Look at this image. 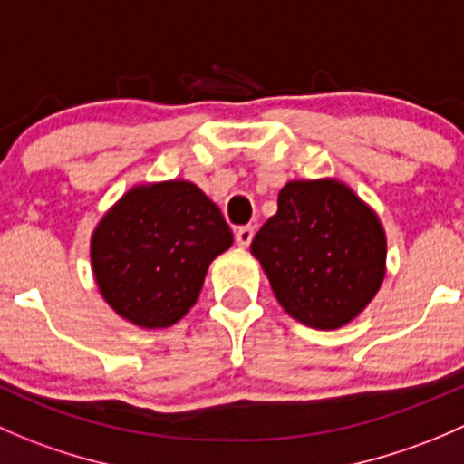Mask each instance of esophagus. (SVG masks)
I'll use <instances>...</instances> for the list:
<instances>
[{
  "label": "esophagus",
  "mask_w": 464,
  "mask_h": 464,
  "mask_svg": "<svg viewBox=\"0 0 464 464\" xmlns=\"http://www.w3.org/2000/svg\"><path fill=\"white\" fill-rule=\"evenodd\" d=\"M254 240V227H249V224H246V227H237L236 228V242L240 246H249V242Z\"/></svg>",
  "instance_id": "esophagus-1"
}]
</instances>
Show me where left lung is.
<instances>
[{"label":"left lung","mask_w":464,"mask_h":464,"mask_svg":"<svg viewBox=\"0 0 464 464\" xmlns=\"http://www.w3.org/2000/svg\"><path fill=\"white\" fill-rule=\"evenodd\" d=\"M251 254L278 304L301 324L324 331L352 322L385 276L379 218L331 179L287 183L276 215L256 233Z\"/></svg>","instance_id":"1"}]
</instances>
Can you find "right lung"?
<instances>
[{"instance_id":"right-lung-1","label":"right lung","mask_w":464,"mask_h":464,"mask_svg":"<svg viewBox=\"0 0 464 464\" xmlns=\"http://www.w3.org/2000/svg\"><path fill=\"white\" fill-rule=\"evenodd\" d=\"M233 233L218 206L188 181L133 188L99 222L90 245L111 308L145 328H165L195 305L215 256Z\"/></svg>"}]
</instances>
